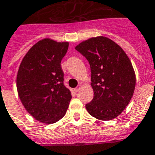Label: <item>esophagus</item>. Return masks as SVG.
Segmentation results:
<instances>
[{
  "mask_svg": "<svg viewBox=\"0 0 155 155\" xmlns=\"http://www.w3.org/2000/svg\"><path fill=\"white\" fill-rule=\"evenodd\" d=\"M80 86L77 87H75V88H74V91H75V92H77L78 91L80 90Z\"/></svg>",
  "mask_w": 155,
  "mask_h": 155,
  "instance_id": "obj_1",
  "label": "esophagus"
}]
</instances>
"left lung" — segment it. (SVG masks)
<instances>
[{"label":"left lung","instance_id":"left-lung-1","mask_svg":"<svg viewBox=\"0 0 155 155\" xmlns=\"http://www.w3.org/2000/svg\"><path fill=\"white\" fill-rule=\"evenodd\" d=\"M88 61L94 97L86 104L91 116L110 120L123 112L134 94L135 74L120 46L104 37L91 38L75 47Z\"/></svg>","mask_w":155,"mask_h":155}]
</instances>
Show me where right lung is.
Returning <instances> with one entry per match:
<instances>
[{
	"label": "right lung",
	"mask_w": 155,
	"mask_h": 155,
	"mask_svg": "<svg viewBox=\"0 0 155 155\" xmlns=\"http://www.w3.org/2000/svg\"><path fill=\"white\" fill-rule=\"evenodd\" d=\"M68 48V42L44 39L29 49L19 68V97L28 112L42 123L50 124L62 119L71 99L64 84L60 64Z\"/></svg>",
	"instance_id": "add662e5"
}]
</instances>
